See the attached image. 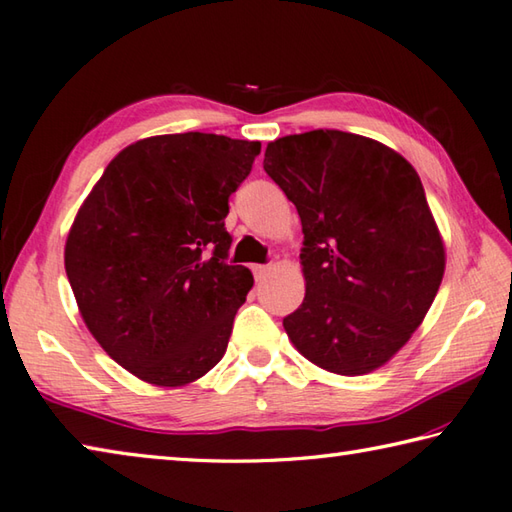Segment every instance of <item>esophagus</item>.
Instances as JSON below:
<instances>
[{
	"mask_svg": "<svg viewBox=\"0 0 512 512\" xmlns=\"http://www.w3.org/2000/svg\"><path fill=\"white\" fill-rule=\"evenodd\" d=\"M271 271V264H253V275L255 280H262V277Z\"/></svg>",
	"mask_w": 512,
	"mask_h": 512,
	"instance_id": "34e87169",
	"label": "esophagus"
}]
</instances>
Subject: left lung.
Instances as JSON below:
<instances>
[{
	"label": "left lung",
	"instance_id": "1",
	"mask_svg": "<svg viewBox=\"0 0 512 512\" xmlns=\"http://www.w3.org/2000/svg\"><path fill=\"white\" fill-rule=\"evenodd\" d=\"M264 170L295 203L304 232L306 295L284 318L288 338L340 376L385 365L423 322L445 268L416 170L340 129L277 138Z\"/></svg>",
	"mask_w": 512,
	"mask_h": 512
}]
</instances>
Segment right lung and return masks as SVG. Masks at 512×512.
<instances>
[{"mask_svg":"<svg viewBox=\"0 0 512 512\" xmlns=\"http://www.w3.org/2000/svg\"><path fill=\"white\" fill-rule=\"evenodd\" d=\"M259 141L165 134L125 147L78 210L64 268L82 320L145 383L188 385L224 358L253 275L228 264V199Z\"/></svg>","mask_w":512,"mask_h":512,"instance_id":"add662e5","label":"right lung"}]
</instances>
